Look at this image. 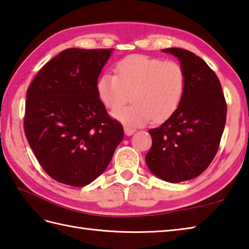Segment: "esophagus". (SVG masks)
Returning <instances> with one entry per match:
<instances>
[{
	"label": "esophagus",
	"instance_id": "34e87169",
	"mask_svg": "<svg viewBox=\"0 0 249 249\" xmlns=\"http://www.w3.org/2000/svg\"><path fill=\"white\" fill-rule=\"evenodd\" d=\"M124 133H125V135H128V136H130V135H132L134 133V132L136 131L135 129H133V128H131V126H128V125H124Z\"/></svg>",
	"mask_w": 249,
	"mask_h": 249
}]
</instances>
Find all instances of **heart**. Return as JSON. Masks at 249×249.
<instances>
[{"instance_id":"heart-1","label":"heart","mask_w":249,"mask_h":249,"mask_svg":"<svg viewBox=\"0 0 249 249\" xmlns=\"http://www.w3.org/2000/svg\"><path fill=\"white\" fill-rule=\"evenodd\" d=\"M186 89V73L174 60L131 55L118 62L116 75L103 74L96 84L99 99L111 111L122 108L132 94L135 104L114 113L117 119L140 125L162 121L178 108Z\"/></svg>"}]
</instances>
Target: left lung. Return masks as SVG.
<instances>
[{"label": "left lung", "mask_w": 249, "mask_h": 249, "mask_svg": "<svg viewBox=\"0 0 249 249\" xmlns=\"http://www.w3.org/2000/svg\"><path fill=\"white\" fill-rule=\"evenodd\" d=\"M180 61L186 89L173 115L148 130L153 145L146 164L159 178L180 182L203 173L219 148L227 119V102L221 84L204 60L189 50L166 48Z\"/></svg>", "instance_id": "8db88e82"}]
</instances>
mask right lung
Listing matches in <instances>:
<instances>
[{"label":"right lung","instance_id":"add662e5","mask_svg":"<svg viewBox=\"0 0 249 249\" xmlns=\"http://www.w3.org/2000/svg\"><path fill=\"white\" fill-rule=\"evenodd\" d=\"M113 50L65 49L28 88L24 134L43 170L62 184L93 181L124 139L123 124L107 114L96 91Z\"/></svg>","mask_w":249,"mask_h":249}]
</instances>
